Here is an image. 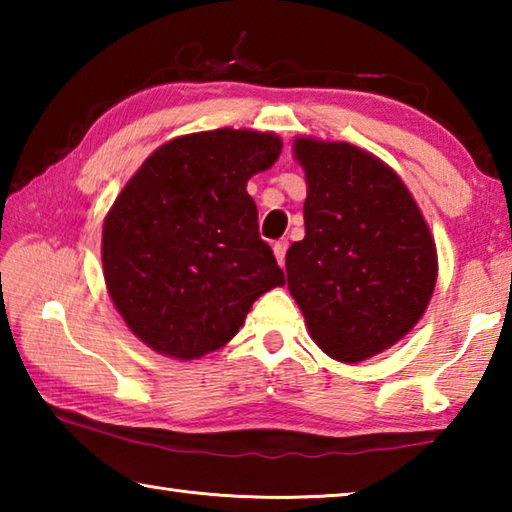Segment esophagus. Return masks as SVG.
<instances>
[{"label": "esophagus", "instance_id": "1", "mask_svg": "<svg viewBox=\"0 0 512 512\" xmlns=\"http://www.w3.org/2000/svg\"><path fill=\"white\" fill-rule=\"evenodd\" d=\"M287 250H289L287 239H280V241H275V244H273V253H275L277 262H280V266H284V257H287Z\"/></svg>", "mask_w": 512, "mask_h": 512}]
</instances>
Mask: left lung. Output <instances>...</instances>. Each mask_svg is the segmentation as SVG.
I'll return each mask as SVG.
<instances>
[{"instance_id":"8db88e82","label":"left lung","mask_w":512,"mask_h":512,"mask_svg":"<svg viewBox=\"0 0 512 512\" xmlns=\"http://www.w3.org/2000/svg\"><path fill=\"white\" fill-rule=\"evenodd\" d=\"M307 176L305 239L287 284L329 357L357 363L418 323L436 287L431 232L397 173L345 142H296Z\"/></svg>"}]
</instances>
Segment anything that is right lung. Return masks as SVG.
<instances>
[{"mask_svg":"<svg viewBox=\"0 0 512 512\" xmlns=\"http://www.w3.org/2000/svg\"><path fill=\"white\" fill-rule=\"evenodd\" d=\"M280 149L273 133L232 128L176 137L117 196L103 223V275L121 318L155 352L219 350L253 302L284 284L246 192Z\"/></svg>","mask_w":512,"mask_h":512,"instance_id":"1","label":"right lung"}]
</instances>
